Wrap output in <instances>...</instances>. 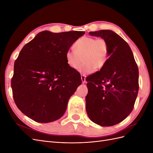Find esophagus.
<instances>
[{"label":"esophagus","mask_w":153,"mask_h":153,"mask_svg":"<svg viewBox=\"0 0 153 153\" xmlns=\"http://www.w3.org/2000/svg\"><path fill=\"white\" fill-rule=\"evenodd\" d=\"M81 79L83 84H84L85 82V75H81Z\"/></svg>","instance_id":"obj_1"}]
</instances>
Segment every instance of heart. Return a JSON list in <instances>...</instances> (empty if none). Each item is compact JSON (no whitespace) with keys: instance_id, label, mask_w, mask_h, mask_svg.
<instances>
[{"instance_id":"obj_1","label":"heart","mask_w":153,"mask_h":153,"mask_svg":"<svg viewBox=\"0 0 153 153\" xmlns=\"http://www.w3.org/2000/svg\"><path fill=\"white\" fill-rule=\"evenodd\" d=\"M75 50H68L65 57L68 65L76 69L84 59V63L77 68L83 75H88L102 69L108 59L109 48L107 41L103 38L83 36L78 39L73 45Z\"/></svg>"}]
</instances>
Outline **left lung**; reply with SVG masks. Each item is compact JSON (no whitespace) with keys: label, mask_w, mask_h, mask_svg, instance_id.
<instances>
[{"label":"left lung","mask_w":153,"mask_h":153,"mask_svg":"<svg viewBox=\"0 0 153 153\" xmlns=\"http://www.w3.org/2000/svg\"><path fill=\"white\" fill-rule=\"evenodd\" d=\"M107 41L108 59L99 71L86 78V111L92 122L111 126L131 112L138 92V69L132 51L121 36L110 30L90 32Z\"/></svg>","instance_id":"1"}]
</instances>
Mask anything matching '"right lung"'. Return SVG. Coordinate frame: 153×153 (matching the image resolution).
<instances>
[{
  "label": "right lung",
  "instance_id": "add662e5",
  "mask_svg": "<svg viewBox=\"0 0 153 153\" xmlns=\"http://www.w3.org/2000/svg\"><path fill=\"white\" fill-rule=\"evenodd\" d=\"M84 31L39 32L27 43L14 64L11 88L17 107L34 121H56L82 84L80 74L69 67L66 53Z\"/></svg>",
  "mask_w": 153,
  "mask_h": 153
}]
</instances>
